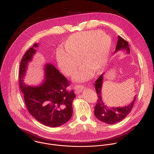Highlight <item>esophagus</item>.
I'll return each mask as SVG.
<instances>
[{"label":"esophagus","mask_w":154,"mask_h":154,"mask_svg":"<svg viewBox=\"0 0 154 154\" xmlns=\"http://www.w3.org/2000/svg\"><path fill=\"white\" fill-rule=\"evenodd\" d=\"M84 89V87L82 86V85H76L74 88L75 89V94H79L81 92H82V91Z\"/></svg>","instance_id":"34e87169"}]
</instances>
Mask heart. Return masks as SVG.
Instances as JSON below:
<instances>
[{
	"mask_svg": "<svg viewBox=\"0 0 154 154\" xmlns=\"http://www.w3.org/2000/svg\"><path fill=\"white\" fill-rule=\"evenodd\" d=\"M112 40L109 35L97 29L80 32L70 35L64 44V50H57L56 60L60 70L66 76L71 75L80 64L85 65L75 73L76 81H83L92 74L100 72L107 63Z\"/></svg>",
	"mask_w": 154,
	"mask_h": 154,
	"instance_id": "b5f03b06",
	"label": "heart"
}]
</instances>
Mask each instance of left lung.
Returning <instances> with one entry per match:
<instances>
[{"label": "left lung", "mask_w": 154, "mask_h": 154, "mask_svg": "<svg viewBox=\"0 0 154 154\" xmlns=\"http://www.w3.org/2000/svg\"><path fill=\"white\" fill-rule=\"evenodd\" d=\"M121 50H125L127 53H130L128 42L120 36H118V41L114 53ZM104 74V73H102L95 81L94 84L95 89L98 98L97 104L94 108V114L96 117L100 121L109 125H113L123 120L130 113L136 100V95L134 96L133 101L127 106L118 107H107L103 103L101 97V89Z\"/></svg>", "instance_id": "1"}]
</instances>
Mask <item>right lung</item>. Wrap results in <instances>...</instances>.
Listing matches in <instances>:
<instances>
[{"label": "right lung", "instance_id": "add662e5", "mask_svg": "<svg viewBox=\"0 0 154 154\" xmlns=\"http://www.w3.org/2000/svg\"><path fill=\"white\" fill-rule=\"evenodd\" d=\"M35 43L22 57L20 64V87L23 94L24 101L29 112L38 122L48 127H58L66 123L72 117V101L76 97L73 91L66 88L69 81L51 64L45 66L44 83L31 87L23 82L28 63L35 53Z\"/></svg>", "mask_w": 154, "mask_h": 154}]
</instances>
